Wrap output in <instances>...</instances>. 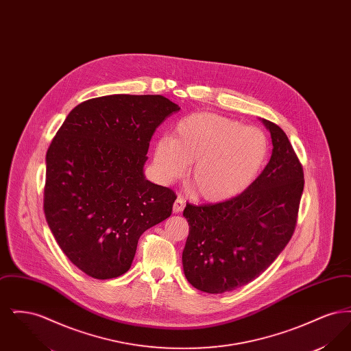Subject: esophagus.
<instances>
[{"mask_svg": "<svg viewBox=\"0 0 351 351\" xmlns=\"http://www.w3.org/2000/svg\"><path fill=\"white\" fill-rule=\"evenodd\" d=\"M184 206H185V201L182 197H178L173 202L172 210H173V213H180V212H183Z\"/></svg>", "mask_w": 351, "mask_h": 351, "instance_id": "1", "label": "esophagus"}]
</instances>
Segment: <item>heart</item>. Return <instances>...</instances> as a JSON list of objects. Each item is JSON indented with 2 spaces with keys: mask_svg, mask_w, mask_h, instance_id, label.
<instances>
[{
  "mask_svg": "<svg viewBox=\"0 0 351 351\" xmlns=\"http://www.w3.org/2000/svg\"><path fill=\"white\" fill-rule=\"evenodd\" d=\"M269 142L255 126L215 113H195L179 121L172 136L154 145L152 166L163 184L189 173V186L202 200L222 202L245 192L265 166Z\"/></svg>",
  "mask_w": 351,
  "mask_h": 351,
  "instance_id": "heart-1",
  "label": "heart"
}]
</instances>
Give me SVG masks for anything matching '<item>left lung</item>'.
<instances>
[{"label":"left lung","mask_w":351,"mask_h":351,"mask_svg":"<svg viewBox=\"0 0 351 351\" xmlns=\"http://www.w3.org/2000/svg\"><path fill=\"white\" fill-rule=\"evenodd\" d=\"M272 139L267 166L230 200L192 205L183 216L189 234L183 250L186 280L208 293H223L265 272L289 242L304 189L299 158L283 130L262 119Z\"/></svg>","instance_id":"left-lung-1"}]
</instances>
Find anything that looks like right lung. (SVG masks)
<instances>
[{"label":"right lung","mask_w":351,"mask_h":351,"mask_svg":"<svg viewBox=\"0 0 351 351\" xmlns=\"http://www.w3.org/2000/svg\"><path fill=\"white\" fill-rule=\"evenodd\" d=\"M179 105L112 95L71 110L46 155L45 215L68 259L95 279L132 267L138 239L172 213L175 193L145 176L151 136Z\"/></svg>","instance_id":"obj_1"}]
</instances>
